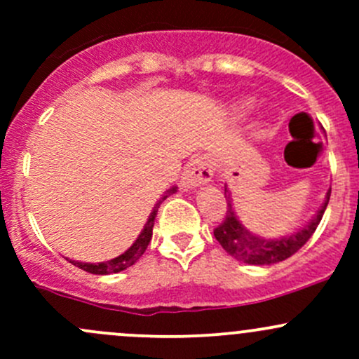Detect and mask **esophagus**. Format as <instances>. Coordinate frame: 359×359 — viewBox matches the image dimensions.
Returning <instances> with one entry per match:
<instances>
[{
	"instance_id": "1",
	"label": "esophagus",
	"mask_w": 359,
	"mask_h": 359,
	"mask_svg": "<svg viewBox=\"0 0 359 359\" xmlns=\"http://www.w3.org/2000/svg\"><path fill=\"white\" fill-rule=\"evenodd\" d=\"M213 175V166L208 158L198 156L193 158L186 165L182 172V186L184 187H196L201 184H206Z\"/></svg>"
}]
</instances>
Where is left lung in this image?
<instances>
[{"label":"left lung","instance_id":"8db88e82","mask_svg":"<svg viewBox=\"0 0 359 359\" xmlns=\"http://www.w3.org/2000/svg\"><path fill=\"white\" fill-rule=\"evenodd\" d=\"M330 193L328 191L327 201L321 206V210L318 212V215L307 224L304 229H300L299 233L290 234L288 238H281V240H262V238H257L253 234H250L247 229L240 224V220L236 219L233 212V205L229 201V194L227 191V212L224 217L222 222L213 229L215 234V240L219 241L220 247L226 250L229 255H233L234 259L243 260L247 264H255V266H271V264L281 262V260L288 259L293 253L299 252L304 245L309 241V238L313 236L314 231H316L318 224L321 222V217H323L325 210H327L328 200H330Z\"/></svg>","mask_w":359,"mask_h":359}]
</instances>
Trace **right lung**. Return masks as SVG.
<instances>
[{"label":"right lung","instance_id":"right-lung-1","mask_svg":"<svg viewBox=\"0 0 359 359\" xmlns=\"http://www.w3.org/2000/svg\"><path fill=\"white\" fill-rule=\"evenodd\" d=\"M175 191V187L173 189H170V193H173ZM166 196H163L161 200L156 203V206L153 208V212H151L149 215V220H147V224L144 226L142 233H140V236L137 238L135 243L132 245L128 250H126L123 255L116 257V259L112 260H107V262H100V264H86V262H76V260H69L71 264H74L76 267H79V269L86 271V273H92V274H112V273H119V271L126 269V267L133 266V264L137 262V260L140 259V257L144 255V252H146L147 245H149L151 238H153V226H154V219H156V213H158V208L159 205H161L163 201H165Z\"/></svg>","mask_w":359,"mask_h":359}]
</instances>
